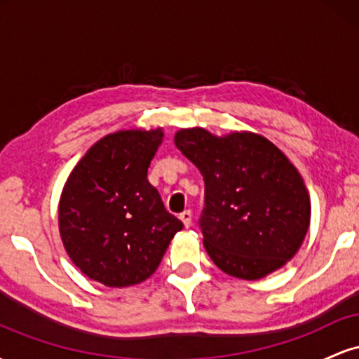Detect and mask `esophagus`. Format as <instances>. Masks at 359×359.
<instances>
[{
    "label": "esophagus",
    "mask_w": 359,
    "mask_h": 359,
    "mask_svg": "<svg viewBox=\"0 0 359 359\" xmlns=\"http://www.w3.org/2000/svg\"><path fill=\"white\" fill-rule=\"evenodd\" d=\"M179 217L182 219L185 228H191V226H192V212L191 211H184Z\"/></svg>",
    "instance_id": "esophagus-1"
}]
</instances>
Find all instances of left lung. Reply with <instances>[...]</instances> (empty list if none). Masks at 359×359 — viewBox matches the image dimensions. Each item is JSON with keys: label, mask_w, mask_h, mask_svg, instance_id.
Listing matches in <instances>:
<instances>
[{"label": "left lung", "mask_w": 359, "mask_h": 359, "mask_svg": "<svg viewBox=\"0 0 359 359\" xmlns=\"http://www.w3.org/2000/svg\"><path fill=\"white\" fill-rule=\"evenodd\" d=\"M175 147L204 177V246L217 269L258 280L294 258L311 224L302 175L270 140L182 128Z\"/></svg>", "instance_id": "1"}]
</instances>
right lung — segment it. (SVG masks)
Returning <instances> with one entry per match:
<instances>
[{"instance_id": "right-lung-1", "label": "right lung", "mask_w": 359, "mask_h": 359, "mask_svg": "<svg viewBox=\"0 0 359 359\" xmlns=\"http://www.w3.org/2000/svg\"><path fill=\"white\" fill-rule=\"evenodd\" d=\"M163 131L106 135L72 168L60 194L59 231L74 265L106 287L142 283L184 224L148 182Z\"/></svg>"}]
</instances>
